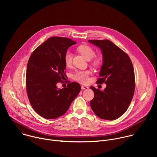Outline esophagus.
<instances>
[{"label": "esophagus", "instance_id": "obj_1", "mask_svg": "<svg viewBox=\"0 0 157 157\" xmlns=\"http://www.w3.org/2000/svg\"><path fill=\"white\" fill-rule=\"evenodd\" d=\"M81 89H88L89 87L87 86H81Z\"/></svg>", "mask_w": 157, "mask_h": 157}]
</instances>
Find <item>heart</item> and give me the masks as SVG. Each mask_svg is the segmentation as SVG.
<instances>
[{"mask_svg": "<svg viewBox=\"0 0 157 157\" xmlns=\"http://www.w3.org/2000/svg\"><path fill=\"white\" fill-rule=\"evenodd\" d=\"M78 52L87 59H91V64L95 66H98L102 62V58L99 56H94V50L88 45H80L77 48ZM64 63L67 66L71 65L72 63V55L70 52H66L64 55ZM91 71L89 70L77 72L73 75V79L82 84H86L89 81V75Z\"/></svg>", "mask_w": 157, "mask_h": 157, "instance_id": "heart-1", "label": "heart"}]
</instances>
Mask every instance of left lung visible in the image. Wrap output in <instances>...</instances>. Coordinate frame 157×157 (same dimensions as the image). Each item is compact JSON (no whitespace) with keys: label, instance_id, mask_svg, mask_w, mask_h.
Returning a JSON list of instances; mask_svg holds the SVG:
<instances>
[{"label":"left lung","instance_id":"1","mask_svg":"<svg viewBox=\"0 0 157 157\" xmlns=\"http://www.w3.org/2000/svg\"><path fill=\"white\" fill-rule=\"evenodd\" d=\"M102 52L103 64L98 84L105 83L103 91L91 86L94 97L90 105L99 118L113 121L127 110L136 88L132 63L127 53L108 40H89Z\"/></svg>","mask_w":157,"mask_h":157}]
</instances>
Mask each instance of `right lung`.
Returning a JSON list of instances; mask_svg holds the SVG:
<instances>
[{"mask_svg":"<svg viewBox=\"0 0 157 157\" xmlns=\"http://www.w3.org/2000/svg\"><path fill=\"white\" fill-rule=\"evenodd\" d=\"M76 42L68 38H48L32 53L27 64L26 88L30 104L36 113L47 119L63 116L81 91L73 82L58 89L57 83L66 76L64 55Z\"/></svg>","mask_w":157,"mask_h":157,"instance_id":"right-lung-1","label":"right lung"}]
</instances>
